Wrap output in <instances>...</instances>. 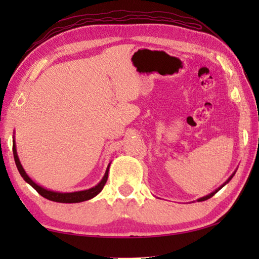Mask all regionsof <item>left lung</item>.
<instances>
[{
	"instance_id": "left-lung-1",
	"label": "left lung",
	"mask_w": 259,
	"mask_h": 259,
	"mask_svg": "<svg viewBox=\"0 0 259 259\" xmlns=\"http://www.w3.org/2000/svg\"><path fill=\"white\" fill-rule=\"evenodd\" d=\"M234 175H235V171H234L233 174H232V175H231V176H230V178H229V179H227V181H226V182H225L224 184H223V185H222L221 187H218L216 191H213V192H211V193H210V194H208V195H205V196H203V198H200V199H198V201H199V202H201V201H205V200H208V199H210V198H211V196H213V195H214V194H216V193H217V192H218L219 190H221V188H222V187H224V186L226 185V184H227V183H229V182L231 181V179H232V178H233V176H234Z\"/></svg>"
}]
</instances>
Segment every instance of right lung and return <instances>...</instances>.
I'll list each match as a JSON object with an SVG mask.
<instances>
[{
	"instance_id": "obj_1",
	"label": "right lung",
	"mask_w": 259,
	"mask_h": 259,
	"mask_svg": "<svg viewBox=\"0 0 259 259\" xmlns=\"http://www.w3.org/2000/svg\"><path fill=\"white\" fill-rule=\"evenodd\" d=\"M12 151H14V156H15V162L17 165V169H18L19 174L21 175V177L24 178V181L26 183H28L30 186H32L34 190H36L38 194L42 195L43 198H46L50 201H55V202H60V203H77V202H83V201L90 200L95 198L96 195H98L100 192L105 186V184L107 182L108 178V170H109V165L108 164L106 171H105V175L102 181H100L97 185L89 188V190H84V191H77V192H71V193H63V192H55V191H50L47 190V188L42 187L38 185V184L35 183L33 179H30L27 174L21 165L18 154H17V148H16V142H15V137L14 140H12Z\"/></svg>"
}]
</instances>
